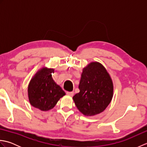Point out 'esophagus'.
Returning <instances> with one entry per match:
<instances>
[{
  "label": "esophagus",
  "mask_w": 147,
  "mask_h": 147,
  "mask_svg": "<svg viewBox=\"0 0 147 147\" xmlns=\"http://www.w3.org/2000/svg\"><path fill=\"white\" fill-rule=\"evenodd\" d=\"M66 94L71 96H73V95H74V92H66Z\"/></svg>",
  "instance_id": "1"
}]
</instances>
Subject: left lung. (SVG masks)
I'll use <instances>...</instances> for the list:
<instances>
[{"mask_svg":"<svg viewBox=\"0 0 147 147\" xmlns=\"http://www.w3.org/2000/svg\"><path fill=\"white\" fill-rule=\"evenodd\" d=\"M78 88L73 99L83 114L93 116L104 111L113 96V83L104 65L92 62L83 68Z\"/></svg>","mask_w":147,"mask_h":147,"instance_id":"obj_1","label":"left lung"}]
</instances>
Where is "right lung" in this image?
<instances>
[{
	"label": "right lung",
	"mask_w": 147,
	"mask_h": 147,
	"mask_svg": "<svg viewBox=\"0 0 147 147\" xmlns=\"http://www.w3.org/2000/svg\"><path fill=\"white\" fill-rule=\"evenodd\" d=\"M54 69L43 67L33 77L28 88L30 104L42 111L53 109L61 97L65 95L61 87L53 80Z\"/></svg>",
	"instance_id": "add662e5"
}]
</instances>
